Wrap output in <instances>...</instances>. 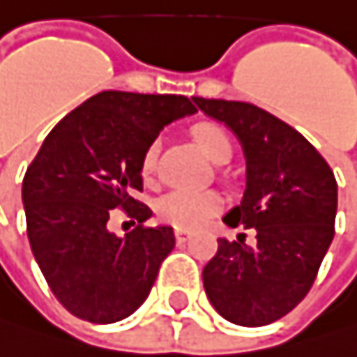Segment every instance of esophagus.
<instances>
[{"mask_svg": "<svg viewBox=\"0 0 357 357\" xmlns=\"http://www.w3.org/2000/svg\"><path fill=\"white\" fill-rule=\"evenodd\" d=\"M175 238H177V242H186L190 238V231L182 229V227H175Z\"/></svg>", "mask_w": 357, "mask_h": 357, "instance_id": "1", "label": "esophagus"}]
</instances>
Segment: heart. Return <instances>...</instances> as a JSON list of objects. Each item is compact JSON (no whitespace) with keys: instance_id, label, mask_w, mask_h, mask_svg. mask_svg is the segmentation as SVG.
Returning a JSON list of instances; mask_svg holds the SVG:
<instances>
[{"instance_id":"b5f03b06","label":"heart","mask_w":357,"mask_h":357,"mask_svg":"<svg viewBox=\"0 0 357 357\" xmlns=\"http://www.w3.org/2000/svg\"><path fill=\"white\" fill-rule=\"evenodd\" d=\"M190 137L197 143V147L208 156L212 162H225L231 156V141L222 126L214 121H197L190 126ZM158 143H149L139 162V171L145 182H152L158 167ZM220 208L218 195L210 190H171L162 195L156 203V212L162 220L182 227V229H195L203 225L210 216H214Z\"/></svg>"}]
</instances>
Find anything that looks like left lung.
<instances>
[{"instance_id": "1", "label": "left lung", "mask_w": 357, "mask_h": 357, "mask_svg": "<svg viewBox=\"0 0 357 357\" xmlns=\"http://www.w3.org/2000/svg\"><path fill=\"white\" fill-rule=\"evenodd\" d=\"M195 105L225 121L246 156L242 203L222 220L255 231L218 240L203 268L212 306L231 324L259 328L294 310L317 278L334 238L338 188L324 156L296 128L250 102L197 98Z\"/></svg>"}]
</instances>
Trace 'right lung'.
Listing matches in <instances>:
<instances>
[{"instance_id": "right-lung-1", "label": "right lung", "mask_w": 357, "mask_h": 357, "mask_svg": "<svg viewBox=\"0 0 357 357\" xmlns=\"http://www.w3.org/2000/svg\"><path fill=\"white\" fill-rule=\"evenodd\" d=\"M186 96L100 91L47 135L23 177L27 238L53 296L75 317L115 324L152 291L175 246L171 227H145L152 210L137 199L143 149L162 126L192 115ZM113 209L139 225L117 238Z\"/></svg>"}]
</instances>
